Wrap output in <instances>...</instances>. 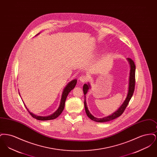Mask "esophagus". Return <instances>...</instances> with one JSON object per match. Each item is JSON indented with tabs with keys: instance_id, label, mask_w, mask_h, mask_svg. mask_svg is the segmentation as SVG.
I'll return each mask as SVG.
<instances>
[{
	"instance_id": "34e87169",
	"label": "esophagus",
	"mask_w": 157,
	"mask_h": 157,
	"mask_svg": "<svg viewBox=\"0 0 157 157\" xmlns=\"http://www.w3.org/2000/svg\"><path fill=\"white\" fill-rule=\"evenodd\" d=\"M88 78H87V76H85V75H81L80 77H79V80L81 81V82H82V83H83V82H86V81H87V79Z\"/></svg>"
}]
</instances>
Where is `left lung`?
Instances as JSON below:
<instances>
[{
    "label": "left lung",
    "instance_id": "1",
    "mask_svg": "<svg viewBox=\"0 0 157 157\" xmlns=\"http://www.w3.org/2000/svg\"><path fill=\"white\" fill-rule=\"evenodd\" d=\"M127 60L130 66V72H129V83H128V94H127V97L124 102L122 103V104L120 106V108L115 111L112 113L111 115L105 117L104 118H98L95 117L94 115H92L90 111L88 109V106L86 105V94H87L88 91L90 89V82H88L87 84L85 83L83 86V91L85 95V101H84V106H85V109L86 113L87 116L90 118V119L94 121L97 122H108L111 120H114L118 117H120L124 111H125L127 105L128 104L130 99L133 95L134 91L135 89V65L134 62L130 59V58H127Z\"/></svg>",
    "mask_w": 157,
    "mask_h": 157
}]
</instances>
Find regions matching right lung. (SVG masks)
I'll list each match as a JSON object with an SVG mask.
<instances>
[{
  "mask_svg": "<svg viewBox=\"0 0 157 157\" xmlns=\"http://www.w3.org/2000/svg\"><path fill=\"white\" fill-rule=\"evenodd\" d=\"M40 33H39L38 34H37L36 36L38 35ZM77 83V79H74L72 81H71V82H69L67 85V86H65V88H64V90H63V92H62V97H61V99H60V105L59 108H58V109L54 112L53 113H52V115H49V116H39L37 115H35L34 113H33L32 112H30L29 109L27 108L25 104V106L26 107V108L27 109V110L28 111V112H29L31 116L36 119L37 120H40V121H48V120H54L55 118H56L57 117H58L60 115V113L62 112L63 109H64V107H65V101H66V99L67 98V95L69 94V93L73 90L74 88H75V85ZM21 96V95H20ZM24 103V102H23Z\"/></svg>",
  "mask_w": 157,
  "mask_h": 157,
  "instance_id": "obj_1",
  "label": "right lung"
}]
</instances>
